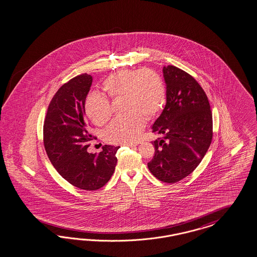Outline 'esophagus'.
Masks as SVG:
<instances>
[{
  "mask_svg": "<svg viewBox=\"0 0 257 257\" xmlns=\"http://www.w3.org/2000/svg\"><path fill=\"white\" fill-rule=\"evenodd\" d=\"M126 146H128V147H135V146H137V145H139V142H135V143H128V144H125Z\"/></svg>",
  "mask_w": 257,
  "mask_h": 257,
  "instance_id": "obj_1",
  "label": "esophagus"
}]
</instances>
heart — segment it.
Wrapping results in <instances>:
<instances>
[{"label":"heart","mask_w":257,"mask_h":257,"mask_svg":"<svg viewBox=\"0 0 257 257\" xmlns=\"http://www.w3.org/2000/svg\"><path fill=\"white\" fill-rule=\"evenodd\" d=\"M102 89L112 100L124 99L125 117L109 125L104 139L113 144H126L138 140L147 120L158 116L167 100L166 86L156 72L148 70H122L110 75L102 83ZM85 111L94 124L108 122L112 110L108 100L99 94L86 96Z\"/></svg>","instance_id":"b5f03b06"}]
</instances>
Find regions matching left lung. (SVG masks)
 Returning <instances> with one entry per match:
<instances>
[{
  "label": "left lung",
  "instance_id": "left-lung-1",
  "mask_svg": "<svg viewBox=\"0 0 257 257\" xmlns=\"http://www.w3.org/2000/svg\"><path fill=\"white\" fill-rule=\"evenodd\" d=\"M167 103L153 125L160 138L153 141L152 174L164 183L186 178L199 166L210 146L213 119L208 98L200 84L175 66L164 67Z\"/></svg>",
  "mask_w": 257,
  "mask_h": 257
}]
</instances>
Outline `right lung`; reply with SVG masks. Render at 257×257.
Returning a JSON list of instances; mask_svg holds the SVG:
<instances>
[{"mask_svg":"<svg viewBox=\"0 0 257 257\" xmlns=\"http://www.w3.org/2000/svg\"><path fill=\"white\" fill-rule=\"evenodd\" d=\"M91 84V75L83 73L60 86L48 106L43 125V142L51 163L64 179L84 190H97L108 182L119 148L104 145L99 154L87 153L94 139L85 118Z\"/></svg>","mask_w":257,"mask_h":257,"instance_id":"1","label":"right lung"}]
</instances>
